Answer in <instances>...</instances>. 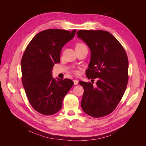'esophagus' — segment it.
Instances as JSON below:
<instances>
[{
    "instance_id": "34e87169",
    "label": "esophagus",
    "mask_w": 146,
    "mask_h": 146,
    "mask_svg": "<svg viewBox=\"0 0 146 146\" xmlns=\"http://www.w3.org/2000/svg\"><path fill=\"white\" fill-rule=\"evenodd\" d=\"M73 82H74V85H77V84L78 83V81L77 80H76V79H75V80H73Z\"/></svg>"
}]
</instances>
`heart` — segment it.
Listing matches in <instances>:
<instances>
[{
    "instance_id": "heart-1",
    "label": "heart",
    "mask_w": 146,
    "mask_h": 146,
    "mask_svg": "<svg viewBox=\"0 0 146 146\" xmlns=\"http://www.w3.org/2000/svg\"><path fill=\"white\" fill-rule=\"evenodd\" d=\"M85 46V45H84L83 44H82V43H78V44H77L76 47H78V46ZM76 74H78V72H77V71H76Z\"/></svg>"
}]
</instances>
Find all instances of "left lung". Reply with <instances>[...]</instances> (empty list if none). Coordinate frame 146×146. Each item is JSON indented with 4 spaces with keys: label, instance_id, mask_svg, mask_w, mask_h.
I'll return each mask as SVG.
<instances>
[{
    "label": "left lung",
    "instance_id": "left-lung-1",
    "mask_svg": "<svg viewBox=\"0 0 146 146\" xmlns=\"http://www.w3.org/2000/svg\"><path fill=\"white\" fill-rule=\"evenodd\" d=\"M77 35L91 50L86 76L97 78L95 86L78 82L84 89L81 107L90 116L103 117L116 108L124 94L129 78L127 55L121 43L106 31L78 30Z\"/></svg>",
    "mask_w": 146,
    "mask_h": 146
}]
</instances>
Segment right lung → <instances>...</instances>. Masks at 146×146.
Segmentation results:
<instances>
[{
    "label": "right lung",
    "mask_w": 146,
    "mask_h": 146,
    "mask_svg": "<svg viewBox=\"0 0 146 146\" xmlns=\"http://www.w3.org/2000/svg\"><path fill=\"white\" fill-rule=\"evenodd\" d=\"M76 30L48 29L35 35L21 60L22 82L32 107L44 115H52L74 85L70 79L53 78L55 64L60 62L61 48L74 37Z\"/></svg>",
    "instance_id": "1"
}]
</instances>
